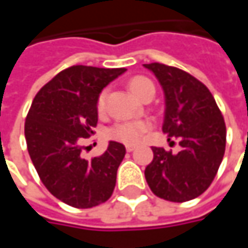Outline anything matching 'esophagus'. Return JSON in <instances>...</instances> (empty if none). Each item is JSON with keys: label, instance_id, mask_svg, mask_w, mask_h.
Instances as JSON below:
<instances>
[{"label": "esophagus", "instance_id": "esophagus-1", "mask_svg": "<svg viewBox=\"0 0 248 248\" xmlns=\"http://www.w3.org/2000/svg\"><path fill=\"white\" fill-rule=\"evenodd\" d=\"M125 149H127V152H134V150H135V146H132V145H127Z\"/></svg>", "mask_w": 248, "mask_h": 248}]
</instances>
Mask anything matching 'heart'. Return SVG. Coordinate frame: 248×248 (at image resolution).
Here are the masks:
<instances>
[{"label":"heart","mask_w":248,"mask_h":248,"mask_svg":"<svg viewBox=\"0 0 248 248\" xmlns=\"http://www.w3.org/2000/svg\"><path fill=\"white\" fill-rule=\"evenodd\" d=\"M128 88L131 92L142 99L145 95H148L150 92L155 93V85L146 77H134L128 82ZM106 99H108V91H102L96 100V108L100 113L106 108ZM152 127V124L146 120H125V121H119L116 124H113L108 129V138L123 142V143H128V145H137L139 143L145 134L148 132Z\"/></svg>","instance_id":"obj_1"}]
</instances>
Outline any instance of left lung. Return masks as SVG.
<instances>
[{
    "instance_id": "1",
    "label": "left lung",
    "mask_w": 248,
    "mask_h": 248,
    "mask_svg": "<svg viewBox=\"0 0 248 248\" xmlns=\"http://www.w3.org/2000/svg\"><path fill=\"white\" fill-rule=\"evenodd\" d=\"M143 66L164 91L163 132L182 148L176 155L152 148L145 178L157 197L184 203L205 192L217 175L226 145L224 117L208 88L189 73L161 63Z\"/></svg>"
}]
</instances>
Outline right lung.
I'll use <instances>...</instances> for the list:
<instances>
[{"instance_id": "1", "label": "right lung", "mask_w": 248, "mask_h": 248, "mask_svg": "<svg viewBox=\"0 0 248 248\" xmlns=\"http://www.w3.org/2000/svg\"><path fill=\"white\" fill-rule=\"evenodd\" d=\"M125 70L72 66L46 82L31 103L24 124L29 155L45 187L66 204L91 208L114 190L124 145L110 140L103 155L87 160L81 142L96 127L99 93Z\"/></svg>"}]
</instances>
